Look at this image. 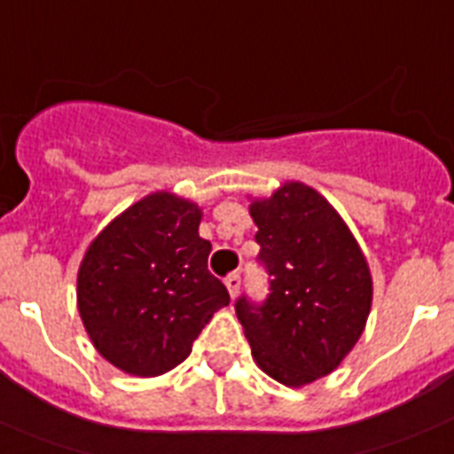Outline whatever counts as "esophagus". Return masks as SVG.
<instances>
[{
  "mask_svg": "<svg viewBox=\"0 0 454 454\" xmlns=\"http://www.w3.org/2000/svg\"><path fill=\"white\" fill-rule=\"evenodd\" d=\"M224 286H227V290H230V297L236 299V294H239V290H241V276H239V273H231L230 278L224 280Z\"/></svg>",
  "mask_w": 454,
  "mask_h": 454,
  "instance_id": "1",
  "label": "esophagus"
}]
</instances>
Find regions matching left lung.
Masks as SVG:
<instances>
[{
    "label": "left lung",
    "mask_w": 454,
    "mask_h": 454,
    "mask_svg": "<svg viewBox=\"0 0 454 454\" xmlns=\"http://www.w3.org/2000/svg\"><path fill=\"white\" fill-rule=\"evenodd\" d=\"M248 211L271 294L262 306L239 299L236 316L254 364L303 387L329 376L364 332L373 301L369 262L346 220L306 183L250 197Z\"/></svg>",
    "instance_id": "8db88e82"
}]
</instances>
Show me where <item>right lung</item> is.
Listing matches in <instances>:
<instances>
[{
	"label": "right lung",
	"mask_w": 454,
	"mask_h": 454,
	"mask_svg": "<svg viewBox=\"0 0 454 454\" xmlns=\"http://www.w3.org/2000/svg\"><path fill=\"white\" fill-rule=\"evenodd\" d=\"M200 204L167 190L115 215L85 250L78 313L92 346L129 376H162L192 353L194 339L230 292L208 271Z\"/></svg>",
	"instance_id": "add662e5"
}]
</instances>
